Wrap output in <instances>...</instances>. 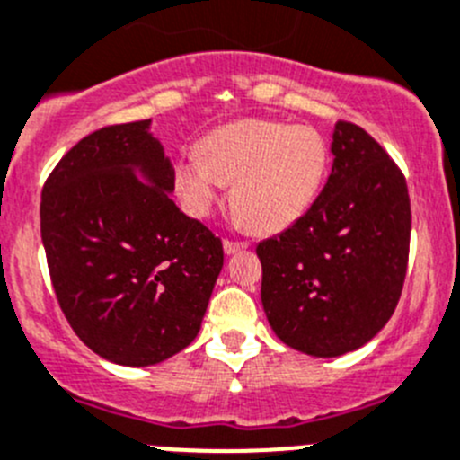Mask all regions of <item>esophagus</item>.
<instances>
[{"mask_svg":"<svg viewBox=\"0 0 460 460\" xmlns=\"http://www.w3.org/2000/svg\"><path fill=\"white\" fill-rule=\"evenodd\" d=\"M222 247H225L226 256H231V253L243 252V249H247L249 244L247 243H234V240H225V243H222Z\"/></svg>","mask_w":460,"mask_h":460,"instance_id":"esophagus-1","label":"esophagus"}]
</instances>
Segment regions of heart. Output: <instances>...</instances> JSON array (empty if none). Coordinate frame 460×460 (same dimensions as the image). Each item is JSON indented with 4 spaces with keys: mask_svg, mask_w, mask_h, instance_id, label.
Listing matches in <instances>:
<instances>
[{
    "mask_svg": "<svg viewBox=\"0 0 460 460\" xmlns=\"http://www.w3.org/2000/svg\"><path fill=\"white\" fill-rule=\"evenodd\" d=\"M323 137L307 126L244 119L208 132L175 162V190L189 216L207 217L231 186L234 220L276 234L301 220L328 175Z\"/></svg>",
    "mask_w": 460,
    "mask_h": 460,
    "instance_id": "heart-1",
    "label": "heart"
}]
</instances>
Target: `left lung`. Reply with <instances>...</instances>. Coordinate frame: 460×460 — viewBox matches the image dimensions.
Instances as JSON below:
<instances>
[{
	"label": "left lung",
	"instance_id": "obj_1",
	"mask_svg": "<svg viewBox=\"0 0 460 460\" xmlns=\"http://www.w3.org/2000/svg\"><path fill=\"white\" fill-rule=\"evenodd\" d=\"M330 153L332 171L305 216L256 247L271 330L312 358L362 349L385 328L411 235L407 181L382 146L339 121Z\"/></svg>",
	"mask_w": 460,
	"mask_h": 460
}]
</instances>
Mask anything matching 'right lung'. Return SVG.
I'll return each instance as SVG.
<instances>
[{
    "instance_id": "obj_1",
    "label": "right lung",
    "mask_w": 460,
    "mask_h": 460,
    "mask_svg": "<svg viewBox=\"0 0 460 460\" xmlns=\"http://www.w3.org/2000/svg\"><path fill=\"white\" fill-rule=\"evenodd\" d=\"M135 121L92 132L58 162L40 204L58 303L80 341L153 367L199 332L225 265L220 238L175 202V168Z\"/></svg>"
}]
</instances>
